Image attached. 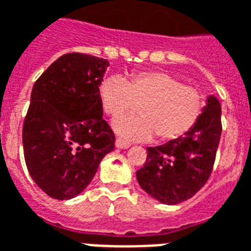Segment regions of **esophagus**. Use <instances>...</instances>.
<instances>
[{
	"instance_id": "esophagus-1",
	"label": "esophagus",
	"mask_w": 251,
	"mask_h": 251,
	"mask_svg": "<svg viewBox=\"0 0 251 251\" xmlns=\"http://www.w3.org/2000/svg\"><path fill=\"white\" fill-rule=\"evenodd\" d=\"M116 146L118 148V149H127V148L130 146V142H127V141H124L122 138H117Z\"/></svg>"
}]
</instances>
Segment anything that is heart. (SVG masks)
<instances>
[{"mask_svg": "<svg viewBox=\"0 0 251 251\" xmlns=\"http://www.w3.org/2000/svg\"><path fill=\"white\" fill-rule=\"evenodd\" d=\"M98 100L110 117L122 116L141 103V116L113 122L118 134L135 141L149 140L154 134L161 141L177 140L196 125L205 105L198 89L157 70L133 73L126 79L107 77L98 86Z\"/></svg>", "mask_w": 251, "mask_h": 251, "instance_id": "obj_1", "label": "heart"}]
</instances>
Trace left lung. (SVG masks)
<instances>
[{
  "instance_id": "left-lung-1",
  "label": "left lung",
  "mask_w": 251,
  "mask_h": 251,
  "mask_svg": "<svg viewBox=\"0 0 251 251\" xmlns=\"http://www.w3.org/2000/svg\"><path fill=\"white\" fill-rule=\"evenodd\" d=\"M221 133V103L209 96L200 120L186 134L146 149V162L137 172L140 186L165 205L192 198L210 177Z\"/></svg>"
}]
</instances>
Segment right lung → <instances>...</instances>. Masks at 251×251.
<instances>
[{
  "mask_svg": "<svg viewBox=\"0 0 251 251\" xmlns=\"http://www.w3.org/2000/svg\"><path fill=\"white\" fill-rule=\"evenodd\" d=\"M109 61L82 53L61 55L36 81L22 129L30 177L51 198L78 196L114 150L102 118L98 86Z\"/></svg>",
  "mask_w": 251,
  "mask_h": 251,
  "instance_id": "1",
  "label": "right lung"
}]
</instances>
